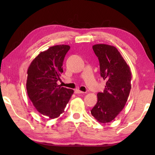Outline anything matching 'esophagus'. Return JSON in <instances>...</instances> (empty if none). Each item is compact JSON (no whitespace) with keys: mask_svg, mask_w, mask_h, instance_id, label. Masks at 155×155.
I'll list each match as a JSON object with an SVG mask.
<instances>
[{"mask_svg":"<svg viewBox=\"0 0 155 155\" xmlns=\"http://www.w3.org/2000/svg\"><path fill=\"white\" fill-rule=\"evenodd\" d=\"M74 92H75V94H84V93H85V92H83V91H81V90H76L74 91Z\"/></svg>","mask_w":155,"mask_h":155,"instance_id":"1","label":"esophagus"}]
</instances>
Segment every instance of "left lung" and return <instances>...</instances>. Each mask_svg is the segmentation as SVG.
I'll use <instances>...</instances> for the list:
<instances>
[{
  "instance_id": "left-lung-1",
  "label": "left lung",
  "mask_w": 155,
  "mask_h": 155,
  "mask_svg": "<svg viewBox=\"0 0 155 155\" xmlns=\"http://www.w3.org/2000/svg\"><path fill=\"white\" fill-rule=\"evenodd\" d=\"M98 58L101 76L106 81L103 92L97 94L98 101L91 110L97 121L110 122L124 109L131 89L130 68L115 46L95 44L92 46Z\"/></svg>"
}]
</instances>
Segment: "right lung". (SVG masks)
<instances>
[{
  "mask_svg": "<svg viewBox=\"0 0 155 155\" xmlns=\"http://www.w3.org/2000/svg\"><path fill=\"white\" fill-rule=\"evenodd\" d=\"M70 48L68 45L51 46L41 52L27 70V94L41 114L53 119L62 113L74 90L57 85L63 70V62Z\"/></svg>",
  "mask_w": 155,
  "mask_h": 155,
  "instance_id": "add662e5",
  "label": "right lung"
}]
</instances>
